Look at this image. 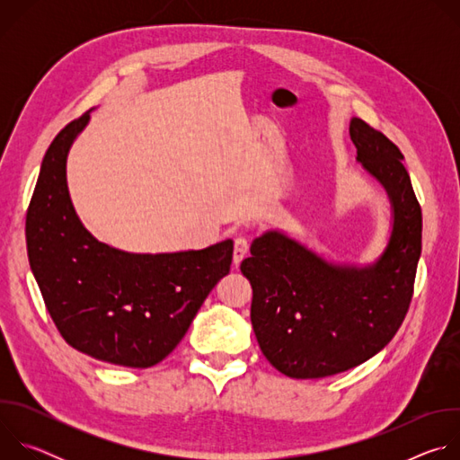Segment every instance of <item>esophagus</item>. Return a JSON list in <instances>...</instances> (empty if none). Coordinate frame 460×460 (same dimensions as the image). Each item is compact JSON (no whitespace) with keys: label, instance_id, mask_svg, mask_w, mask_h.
<instances>
[{"label":"esophagus","instance_id":"obj_1","mask_svg":"<svg viewBox=\"0 0 460 460\" xmlns=\"http://www.w3.org/2000/svg\"><path fill=\"white\" fill-rule=\"evenodd\" d=\"M247 252H249V242H247V238L238 236V238L234 240V249H233V264L238 266L240 261L247 256Z\"/></svg>","mask_w":460,"mask_h":460}]
</instances>
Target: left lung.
<instances>
[{"mask_svg":"<svg viewBox=\"0 0 460 460\" xmlns=\"http://www.w3.org/2000/svg\"><path fill=\"white\" fill-rule=\"evenodd\" d=\"M357 160L387 190L389 243L373 266H335L282 233L251 243L240 266L252 288L251 323L264 357L291 378L348 371L395 337L410 309L422 249V211L401 149L353 118Z\"/></svg>","mask_w":460,"mask_h":460,"instance_id":"8db88e82","label":"left lung"}]
</instances>
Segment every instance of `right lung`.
Instances as JSON below:
<instances>
[{
	"label": "right lung",
	"mask_w": 460,
	"mask_h": 460,
	"mask_svg": "<svg viewBox=\"0 0 460 460\" xmlns=\"http://www.w3.org/2000/svg\"><path fill=\"white\" fill-rule=\"evenodd\" d=\"M89 112L49 146L27 211V252L47 311L75 349L151 367L183 339L233 261V240L202 251L130 254L98 242L69 199L65 164Z\"/></svg>",
	"instance_id": "1"
}]
</instances>
